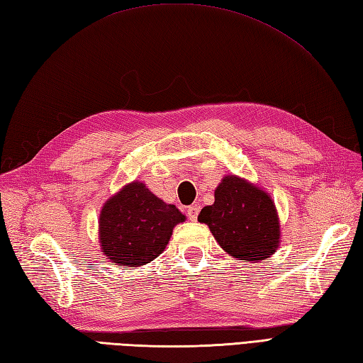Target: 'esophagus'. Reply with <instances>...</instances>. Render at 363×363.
<instances>
[{"instance_id":"esophagus-1","label":"esophagus","mask_w":363,"mask_h":363,"mask_svg":"<svg viewBox=\"0 0 363 363\" xmlns=\"http://www.w3.org/2000/svg\"><path fill=\"white\" fill-rule=\"evenodd\" d=\"M199 210H201V206H199V204H193V206L189 207L187 215H189V218H190L191 221H196V218H198V215H199Z\"/></svg>"}]
</instances>
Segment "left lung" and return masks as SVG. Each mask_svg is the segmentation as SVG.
<instances>
[{
	"label": "left lung",
	"instance_id": "left-lung-1",
	"mask_svg": "<svg viewBox=\"0 0 363 363\" xmlns=\"http://www.w3.org/2000/svg\"><path fill=\"white\" fill-rule=\"evenodd\" d=\"M223 250L233 258L266 259L280 246V218L275 202L257 184L225 174L215 189V202L198 216Z\"/></svg>",
	"mask_w": 363,
	"mask_h": 363
}]
</instances>
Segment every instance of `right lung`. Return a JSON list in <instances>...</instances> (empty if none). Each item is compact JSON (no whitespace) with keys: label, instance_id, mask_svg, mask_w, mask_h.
Masks as SVG:
<instances>
[{"label":"right lung","instance_id":"add662e5","mask_svg":"<svg viewBox=\"0 0 363 363\" xmlns=\"http://www.w3.org/2000/svg\"><path fill=\"white\" fill-rule=\"evenodd\" d=\"M185 215L167 204L140 181H133L109 198L99 216V242L109 263L139 267L165 250L174 225Z\"/></svg>","mask_w":363,"mask_h":363}]
</instances>
